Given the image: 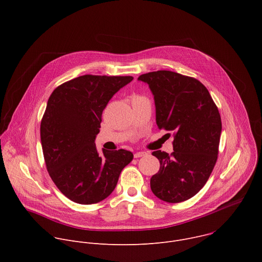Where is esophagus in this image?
Segmentation results:
<instances>
[{"label": "esophagus", "mask_w": 262, "mask_h": 262, "mask_svg": "<svg viewBox=\"0 0 262 262\" xmlns=\"http://www.w3.org/2000/svg\"><path fill=\"white\" fill-rule=\"evenodd\" d=\"M146 155H147L146 152H143V151H139V152H136V154L134 155V157H135V159H139V158L145 157Z\"/></svg>", "instance_id": "1"}]
</instances>
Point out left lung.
I'll return each mask as SVG.
<instances>
[{
    "label": "left lung",
    "mask_w": 262,
    "mask_h": 262,
    "mask_svg": "<svg viewBox=\"0 0 262 262\" xmlns=\"http://www.w3.org/2000/svg\"><path fill=\"white\" fill-rule=\"evenodd\" d=\"M138 80L147 83L155 95L158 127L174 136L171 155L152 152L161 168L150 179L151 191L169 203L188 200L203 188L217 160L222 132L217 106L195 78L158 70Z\"/></svg>",
    "instance_id": "left-lung-1"
}]
</instances>
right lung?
Listing matches in <instances>:
<instances>
[{"mask_svg":"<svg viewBox=\"0 0 262 262\" xmlns=\"http://www.w3.org/2000/svg\"><path fill=\"white\" fill-rule=\"evenodd\" d=\"M133 77L85 74L58 86L41 119L40 138L48 172L60 192L79 204L102 201L116 188L130 151L98 155L94 143L102 111Z\"/></svg>","mask_w":262,"mask_h":262,"instance_id":"right-lung-1","label":"right lung"}]
</instances>
